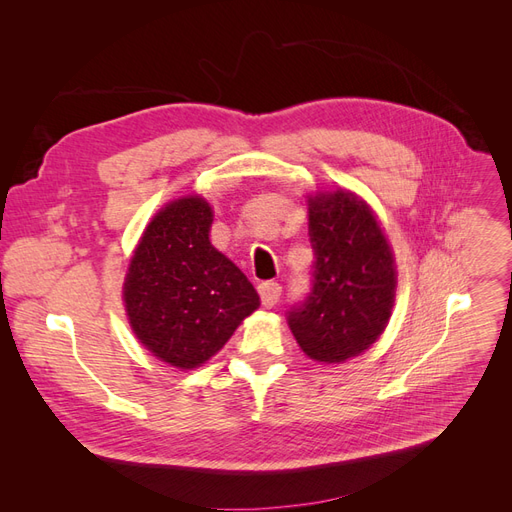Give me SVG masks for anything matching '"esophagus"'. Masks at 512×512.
<instances>
[{
  "instance_id": "obj_1",
  "label": "esophagus",
  "mask_w": 512,
  "mask_h": 512,
  "mask_svg": "<svg viewBox=\"0 0 512 512\" xmlns=\"http://www.w3.org/2000/svg\"><path fill=\"white\" fill-rule=\"evenodd\" d=\"M258 292H260L262 305L273 307V305H277V301H280V297H282V286L277 282H262L258 286Z\"/></svg>"
}]
</instances>
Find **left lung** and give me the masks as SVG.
Masks as SVG:
<instances>
[{
    "instance_id": "obj_1",
    "label": "left lung",
    "mask_w": 512,
    "mask_h": 512,
    "mask_svg": "<svg viewBox=\"0 0 512 512\" xmlns=\"http://www.w3.org/2000/svg\"><path fill=\"white\" fill-rule=\"evenodd\" d=\"M314 250L309 292L286 312L301 350L322 363L365 352L384 331L395 299V265L374 213L350 192L309 200Z\"/></svg>"
}]
</instances>
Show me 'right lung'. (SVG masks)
Wrapping results in <instances>:
<instances>
[{"mask_svg": "<svg viewBox=\"0 0 512 512\" xmlns=\"http://www.w3.org/2000/svg\"><path fill=\"white\" fill-rule=\"evenodd\" d=\"M211 207L190 196L147 226L123 284L136 337L168 365L192 369L218 352L260 305L239 267L209 241Z\"/></svg>", "mask_w": 512, "mask_h": 512, "instance_id": "right-lung-1", "label": "right lung"}]
</instances>
